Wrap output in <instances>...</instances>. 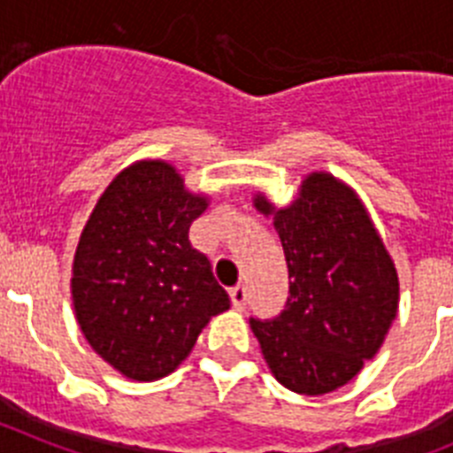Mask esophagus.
<instances>
[{"label": "esophagus", "mask_w": 453, "mask_h": 453, "mask_svg": "<svg viewBox=\"0 0 453 453\" xmlns=\"http://www.w3.org/2000/svg\"><path fill=\"white\" fill-rule=\"evenodd\" d=\"M230 301H232V305H234V308H237V310L246 308V301H249V292H246V287H243V285L232 287V289H230Z\"/></svg>", "instance_id": "obj_1"}]
</instances>
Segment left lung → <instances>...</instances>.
<instances>
[{
    "instance_id": "1",
    "label": "left lung",
    "mask_w": 453,
    "mask_h": 453,
    "mask_svg": "<svg viewBox=\"0 0 453 453\" xmlns=\"http://www.w3.org/2000/svg\"><path fill=\"white\" fill-rule=\"evenodd\" d=\"M273 216L289 269V298L275 319H250L271 373L287 390L326 395L379 353L399 308V275L365 204L330 173H310Z\"/></svg>"
}]
</instances>
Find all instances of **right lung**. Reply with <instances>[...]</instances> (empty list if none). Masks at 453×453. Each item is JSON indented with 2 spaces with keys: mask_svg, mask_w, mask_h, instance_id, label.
<instances>
[{
  "mask_svg": "<svg viewBox=\"0 0 453 453\" xmlns=\"http://www.w3.org/2000/svg\"><path fill=\"white\" fill-rule=\"evenodd\" d=\"M210 200L175 166L141 159L113 178L81 232L73 305L93 351L132 380L168 376L200 330L230 308L188 227Z\"/></svg>",
  "mask_w": 453,
  "mask_h": 453,
  "instance_id": "1",
  "label": "right lung"
}]
</instances>
